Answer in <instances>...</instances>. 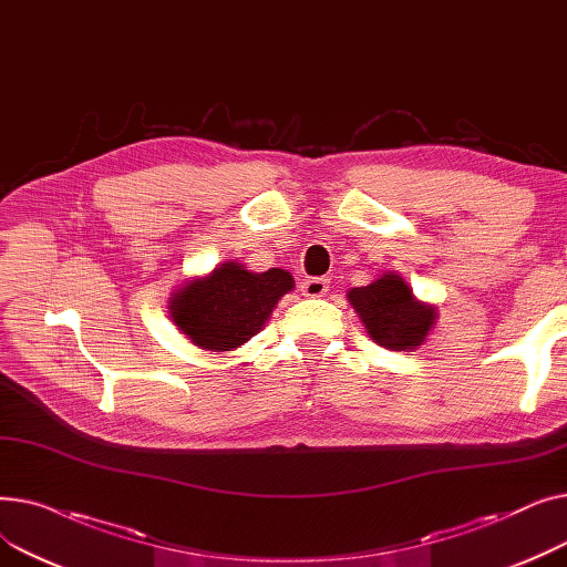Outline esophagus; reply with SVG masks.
I'll list each match as a JSON object with an SVG mask.
<instances>
[{
  "label": "esophagus",
  "mask_w": 567,
  "mask_h": 567,
  "mask_svg": "<svg viewBox=\"0 0 567 567\" xmlns=\"http://www.w3.org/2000/svg\"><path fill=\"white\" fill-rule=\"evenodd\" d=\"M301 291L308 296V299H319L326 291H329V280L326 278H308L301 282Z\"/></svg>",
  "instance_id": "34e87169"
}]
</instances>
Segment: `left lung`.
<instances>
[{"mask_svg":"<svg viewBox=\"0 0 567 567\" xmlns=\"http://www.w3.org/2000/svg\"><path fill=\"white\" fill-rule=\"evenodd\" d=\"M347 299L368 336L391 351L421 347L436 323V308L415 299L402 276L393 271L381 274L365 287L349 289Z\"/></svg>","mask_w":567,"mask_h":567,"instance_id":"1","label":"left lung"}]
</instances>
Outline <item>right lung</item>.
Listing matches in <instances>:
<instances>
[{
	"label": "right lung",
	"instance_id": "add662e5",
	"mask_svg": "<svg viewBox=\"0 0 567 567\" xmlns=\"http://www.w3.org/2000/svg\"><path fill=\"white\" fill-rule=\"evenodd\" d=\"M293 278L282 268L248 271L238 261H223L204 278L186 280L169 296V317L204 351H234L257 336Z\"/></svg>",
	"mask_w": 567,
	"mask_h": 567
}]
</instances>
